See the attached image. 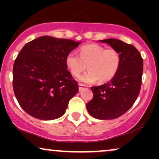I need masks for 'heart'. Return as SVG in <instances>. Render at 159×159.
<instances>
[{"mask_svg": "<svg viewBox=\"0 0 159 159\" xmlns=\"http://www.w3.org/2000/svg\"><path fill=\"white\" fill-rule=\"evenodd\" d=\"M104 69L110 74L111 75H114L115 72L116 70V67H117V63L116 61L114 60V57L111 54H109L108 53L106 54V57H105V63H104Z\"/></svg>", "mask_w": 159, "mask_h": 159, "instance_id": "b5f03b06", "label": "heart"}]
</instances>
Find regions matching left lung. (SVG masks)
Here are the masks:
<instances>
[{"label":"left lung","instance_id":"left-lung-1","mask_svg":"<svg viewBox=\"0 0 159 159\" xmlns=\"http://www.w3.org/2000/svg\"><path fill=\"white\" fill-rule=\"evenodd\" d=\"M79 42L43 36L27 43L14 62L13 90L25 112L42 120L65 114L78 85L67 70L69 54Z\"/></svg>","mask_w":159,"mask_h":159}]
</instances>
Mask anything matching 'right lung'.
<instances>
[{
  "instance_id": "obj_1",
  "label": "right lung",
  "mask_w": 159,
  "mask_h": 159,
  "mask_svg": "<svg viewBox=\"0 0 159 159\" xmlns=\"http://www.w3.org/2000/svg\"><path fill=\"white\" fill-rule=\"evenodd\" d=\"M119 54L114 78L107 83L91 87L93 98L87 104L88 113L98 120H113L125 114L135 102L141 87L143 62L134 46L121 40H99Z\"/></svg>"
}]
</instances>
